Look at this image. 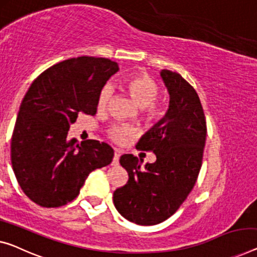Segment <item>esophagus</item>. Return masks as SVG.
<instances>
[{"mask_svg": "<svg viewBox=\"0 0 257 257\" xmlns=\"http://www.w3.org/2000/svg\"><path fill=\"white\" fill-rule=\"evenodd\" d=\"M120 156H121V152L120 150H115L114 152V157H113V165H118V159H120Z\"/></svg>", "mask_w": 257, "mask_h": 257, "instance_id": "obj_1", "label": "esophagus"}]
</instances>
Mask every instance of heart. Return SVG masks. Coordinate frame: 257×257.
<instances>
[{
    "instance_id": "heart-1",
    "label": "heart",
    "mask_w": 257,
    "mask_h": 257,
    "mask_svg": "<svg viewBox=\"0 0 257 257\" xmlns=\"http://www.w3.org/2000/svg\"><path fill=\"white\" fill-rule=\"evenodd\" d=\"M127 90L134 102L143 108L144 115L148 118H155L159 116L160 106L155 102V99L158 94V85L150 77L145 75L134 76L127 82ZM114 87L110 83H107L102 86L99 92L97 99V106L99 109H104L108 105L113 97ZM135 130L130 125H114L109 129V135L114 141L122 143L129 136H133Z\"/></svg>"
}]
</instances>
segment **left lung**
<instances>
[{"label":"left lung","mask_w":257,"mask_h":257,"mask_svg":"<svg viewBox=\"0 0 257 257\" xmlns=\"http://www.w3.org/2000/svg\"><path fill=\"white\" fill-rule=\"evenodd\" d=\"M160 77L170 95L168 108L136 145L153 151L157 160L144 170L137 157L121 156L129 179L113 194L118 213L139 225L159 224L175 213L194 188L205 145V116L196 91L177 72L163 69Z\"/></svg>","instance_id":"8db88e82"}]
</instances>
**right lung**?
<instances>
[{
  "mask_svg": "<svg viewBox=\"0 0 257 257\" xmlns=\"http://www.w3.org/2000/svg\"><path fill=\"white\" fill-rule=\"evenodd\" d=\"M118 64L79 56L55 64L34 79L23 99L11 139V164L26 196L44 208L77 197L92 171L109 165L104 142L68 139L80 113H97L99 92Z\"/></svg>",
  "mask_w": 257,
  "mask_h": 257,
  "instance_id": "obj_1",
  "label": "right lung"
}]
</instances>
